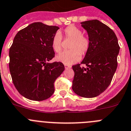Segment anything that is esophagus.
<instances>
[{"label": "esophagus", "instance_id": "34e87169", "mask_svg": "<svg viewBox=\"0 0 131 131\" xmlns=\"http://www.w3.org/2000/svg\"><path fill=\"white\" fill-rule=\"evenodd\" d=\"M64 67H65L66 69H67V68H71V66L68 65V64H64Z\"/></svg>", "mask_w": 131, "mask_h": 131}]
</instances>
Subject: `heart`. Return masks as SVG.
<instances>
[{"mask_svg":"<svg viewBox=\"0 0 131 131\" xmlns=\"http://www.w3.org/2000/svg\"><path fill=\"white\" fill-rule=\"evenodd\" d=\"M64 35L65 38L72 39L69 46L70 50L61 53L57 55L56 59L64 64H72L80 61L81 54L85 55L88 52L90 47V40L88 36L83 35V32L80 28L74 25H70L65 28ZM62 42V36L59 32H57L51 41V46L55 52H61Z\"/></svg>","mask_w":131,"mask_h":131,"instance_id":"obj_1","label":"heart"}]
</instances>
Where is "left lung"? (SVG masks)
Here are the masks:
<instances>
[{
  "label": "left lung",
  "instance_id": "1",
  "mask_svg": "<svg viewBox=\"0 0 131 131\" xmlns=\"http://www.w3.org/2000/svg\"><path fill=\"white\" fill-rule=\"evenodd\" d=\"M88 32L90 47L81 64L72 66L74 72L73 91L80 96L93 98L110 85L117 67L119 52L117 36L109 27L99 20L81 23Z\"/></svg>",
  "mask_w": 131,
  "mask_h": 131
}]
</instances>
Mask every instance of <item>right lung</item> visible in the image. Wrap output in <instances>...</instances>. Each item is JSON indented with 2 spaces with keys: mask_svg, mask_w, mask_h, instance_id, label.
I'll use <instances>...</instances> for the list:
<instances>
[{
  "mask_svg": "<svg viewBox=\"0 0 131 131\" xmlns=\"http://www.w3.org/2000/svg\"><path fill=\"white\" fill-rule=\"evenodd\" d=\"M59 29L36 22L14 37L9 51V68L14 85L22 96L41 101L54 93V82L64 70L61 62L48 63L55 57L51 41Z\"/></svg>",
  "mask_w": 131,
  "mask_h": 131,
  "instance_id": "1",
  "label": "right lung"
}]
</instances>
